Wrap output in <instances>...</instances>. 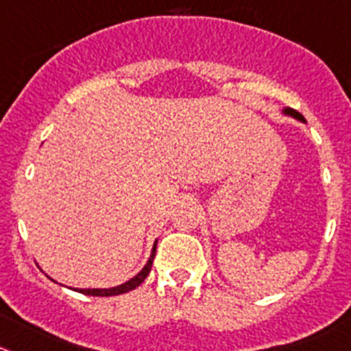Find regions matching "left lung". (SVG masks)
Instances as JSON below:
<instances>
[{
    "mask_svg": "<svg viewBox=\"0 0 351 351\" xmlns=\"http://www.w3.org/2000/svg\"><path fill=\"white\" fill-rule=\"evenodd\" d=\"M282 113H285V115H289V117H295V119H298V120H302V122H305V119H303L302 113H298V112H296V110H293V108H285V110H282Z\"/></svg>",
    "mask_w": 351,
    "mask_h": 351,
    "instance_id": "1",
    "label": "left lung"
}]
</instances>
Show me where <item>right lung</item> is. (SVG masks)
Masks as SVG:
<instances>
[{"label":"right lung","mask_w":351,"mask_h":351,"mask_svg":"<svg viewBox=\"0 0 351 351\" xmlns=\"http://www.w3.org/2000/svg\"><path fill=\"white\" fill-rule=\"evenodd\" d=\"M155 252H156V243L153 245L152 255H149L148 262H146V265L143 267L141 272L136 274L134 278L129 279V281L123 282V285L115 286V288H108V289H73V291H79V293H82V295H89V296H115V295H122V293L132 291V289L138 288V286L141 285L146 278H148V274H149V270H152V265H153V258H155Z\"/></svg>","instance_id":"add662e5"}]
</instances>
